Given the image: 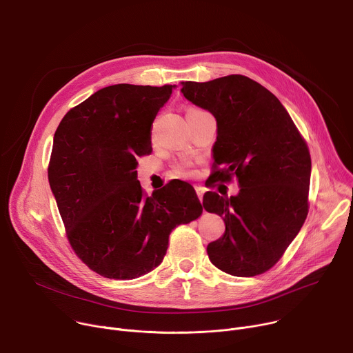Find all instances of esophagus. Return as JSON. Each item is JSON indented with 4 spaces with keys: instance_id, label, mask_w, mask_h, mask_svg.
Segmentation results:
<instances>
[{
    "instance_id": "34e87169",
    "label": "esophagus",
    "mask_w": 353,
    "mask_h": 353,
    "mask_svg": "<svg viewBox=\"0 0 353 353\" xmlns=\"http://www.w3.org/2000/svg\"><path fill=\"white\" fill-rule=\"evenodd\" d=\"M195 191H196V195L199 198V201H203V195H204V188L199 187V185H195Z\"/></svg>"
}]
</instances>
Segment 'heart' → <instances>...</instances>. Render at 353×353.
Segmentation results:
<instances>
[{"instance_id": "obj_1", "label": "heart", "mask_w": 353, "mask_h": 353, "mask_svg": "<svg viewBox=\"0 0 353 353\" xmlns=\"http://www.w3.org/2000/svg\"><path fill=\"white\" fill-rule=\"evenodd\" d=\"M179 174H183V176H190L191 174V170L184 165V166H180V168H177V170H176Z\"/></svg>"}]
</instances>
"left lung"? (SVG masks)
<instances>
[{"label":"left lung","mask_w":353,"mask_h":353,"mask_svg":"<svg viewBox=\"0 0 353 353\" xmlns=\"http://www.w3.org/2000/svg\"><path fill=\"white\" fill-rule=\"evenodd\" d=\"M181 93L216 119L212 176L239 183V194L204 195L208 212L223 218L225 233L207 247L211 263L234 276L272 268L309 212V148L275 94L244 75L181 82Z\"/></svg>","instance_id":"8db88e82"}]
</instances>
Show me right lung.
I'll list each match as a JSON object with an SVG mask.
<instances>
[{
  "mask_svg": "<svg viewBox=\"0 0 353 353\" xmlns=\"http://www.w3.org/2000/svg\"><path fill=\"white\" fill-rule=\"evenodd\" d=\"M176 85L117 83L94 92L61 120L48 183L77 256L110 279L157 268L170 232L203 214L194 188L180 180L146 196L137 157L152 150L150 127Z\"/></svg>",
  "mask_w": 353,
  "mask_h": 353,
  "instance_id": "add662e5",
  "label": "right lung"
}]
</instances>
